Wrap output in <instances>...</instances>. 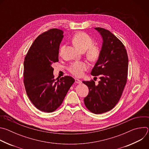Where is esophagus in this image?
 I'll use <instances>...</instances> for the list:
<instances>
[{"label":"esophagus","instance_id":"1","mask_svg":"<svg viewBox=\"0 0 149 149\" xmlns=\"http://www.w3.org/2000/svg\"><path fill=\"white\" fill-rule=\"evenodd\" d=\"M75 82L77 83V84H81V81L79 80V79H77V78H75Z\"/></svg>","mask_w":149,"mask_h":149}]
</instances>
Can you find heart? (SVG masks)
<instances>
[{
    "label": "heart",
    "mask_w": 149,
    "mask_h": 149,
    "mask_svg": "<svg viewBox=\"0 0 149 149\" xmlns=\"http://www.w3.org/2000/svg\"><path fill=\"white\" fill-rule=\"evenodd\" d=\"M73 44L82 51H86L87 58L91 61H97L100 56L101 51L100 48L93 44V39L86 33L78 32L72 38ZM64 45L60 48L59 53L61 54L64 49ZM88 68V65L86 62L82 61H76L71 63L68 67V71L76 77H81L83 72Z\"/></svg>",
    "instance_id": "obj_1"
}]
</instances>
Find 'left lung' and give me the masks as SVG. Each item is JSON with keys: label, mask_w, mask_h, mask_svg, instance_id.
I'll use <instances>...</instances> for the list:
<instances>
[{"label": "left lung", "mask_w": 149, "mask_h": 149, "mask_svg": "<svg viewBox=\"0 0 149 149\" xmlns=\"http://www.w3.org/2000/svg\"><path fill=\"white\" fill-rule=\"evenodd\" d=\"M102 36L100 56L91 74L100 77L98 85L93 79L82 81L89 93L84 99L89 111L102 114L113 109L118 102L127 81L128 56L121 41L109 31L95 28Z\"/></svg>", "instance_id": "8db88e82"}]
</instances>
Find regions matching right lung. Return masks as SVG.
I'll return each instance as SVG.
<instances>
[{"instance_id":"obj_1","label":"right lung","mask_w":149,"mask_h":149,"mask_svg":"<svg viewBox=\"0 0 149 149\" xmlns=\"http://www.w3.org/2000/svg\"><path fill=\"white\" fill-rule=\"evenodd\" d=\"M63 31L51 29L39 35L29 49L24 61V83L26 94L38 110L55 111L61 105L75 79L70 76L56 81L53 63L58 62Z\"/></svg>"}]
</instances>
